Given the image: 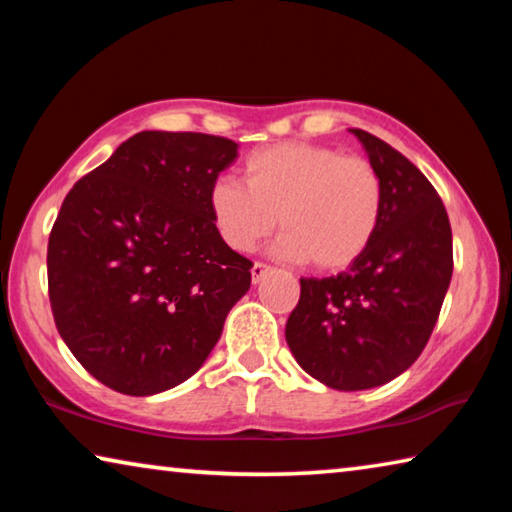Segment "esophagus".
Here are the masks:
<instances>
[{
  "label": "esophagus",
  "instance_id": "34e87169",
  "mask_svg": "<svg viewBox=\"0 0 512 512\" xmlns=\"http://www.w3.org/2000/svg\"><path fill=\"white\" fill-rule=\"evenodd\" d=\"M271 271V266H266V264H262V262H255L253 264V268H250V275H253V284H257L259 280H262V277Z\"/></svg>",
  "mask_w": 512,
  "mask_h": 512
}]
</instances>
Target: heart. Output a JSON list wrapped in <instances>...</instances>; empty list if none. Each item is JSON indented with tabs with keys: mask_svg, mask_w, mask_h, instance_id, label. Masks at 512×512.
I'll return each instance as SVG.
<instances>
[{
	"mask_svg": "<svg viewBox=\"0 0 512 512\" xmlns=\"http://www.w3.org/2000/svg\"><path fill=\"white\" fill-rule=\"evenodd\" d=\"M207 205L219 235L239 253L280 223L275 253L318 271H343L366 253L384 214V183L366 158L329 146L280 142L244 160V185L212 180Z\"/></svg>",
	"mask_w": 512,
	"mask_h": 512,
	"instance_id": "1",
	"label": "heart"
}]
</instances>
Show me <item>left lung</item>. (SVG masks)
<instances>
[{
    "instance_id": "1",
    "label": "left lung",
    "mask_w": 512,
    "mask_h": 512,
    "mask_svg": "<svg viewBox=\"0 0 512 512\" xmlns=\"http://www.w3.org/2000/svg\"><path fill=\"white\" fill-rule=\"evenodd\" d=\"M384 183V214L357 262L300 277L287 343L300 368L336 391L386 384L420 357L452 282V228L424 173L400 151L350 128Z\"/></svg>"
}]
</instances>
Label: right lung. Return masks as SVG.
I'll use <instances>...</instances> for the list:
<instances>
[{
  "label": "right lung",
  "mask_w": 512,
  "mask_h": 512,
  "mask_svg": "<svg viewBox=\"0 0 512 512\" xmlns=\"http://www.w3.org/2000/svg\"><path fill=\"white\" fill-rule=\"evenodd\" d=\"M239 144L142 131L83 176L47 248L49 302L67 348L101 384L155 395L210 357L253 262L216 230L207 189Z\"/></svg>",
  "instance_id": "obj_1"
}]
</instances>
